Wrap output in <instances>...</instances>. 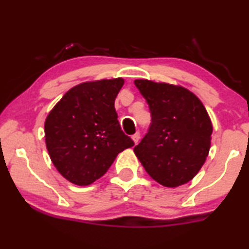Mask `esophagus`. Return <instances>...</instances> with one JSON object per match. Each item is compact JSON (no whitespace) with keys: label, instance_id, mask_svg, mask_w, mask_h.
Instances as JSON below:
<instances>
[{"label":"esophagus","instance_id":"obj_1","mask_svg":"<svg viewBox=\"0 0 249 249\" xmlns=\"http://www.w3.org/2000/svg\"><path fill=\"white\" fill-rule=\"evenodd\" d=\"M132 140L134 142V143H138V142H139V140H140V133H139V132L134 133L133 136H132Z\"/></svg>","mask_w":249,"mask_h":249}]
</instances>
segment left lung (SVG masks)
<instances>
[{"instance_id":"left-lung-1","label":"left lung","mask_w":249,"mask_h":249,"mask_svg":"<svg viewBox=\"0 0 249 249\" xmlns=\"http://www.w3.org/2000/svg\"><path fill=\"white\" fill-rule=\"evenodd\" d=\"M149 107L148 132L134 153L152 178L164 187L182 185L199 172L211 145L212 124L204 106L179 86L136 80Z\"/></svg>"}]
</instances>
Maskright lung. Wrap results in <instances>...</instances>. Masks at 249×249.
Returning a JSON list of instances; mask_svg holds the SVG:
<instances>
[{"instance_id":"1","label":"right lung","mask_w":249,"mask_h":249,"mask_svg":"<svg viewBox=\"0 0 249 249\" xmlns=\"http://www.w3.org/2000/svg\"><path fill=\"white\" fill-rule=\"evenodd\" d=\"M124 80L85 82L70 89L45 121V142L58 172L89 185L107 172L117 155L132 147L122 131L115 100Z\"/></svg>"}]
</instances>
